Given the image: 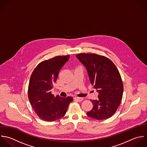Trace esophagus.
<instances>
[{
	"instance_id": "obj_1",
	"label": "esophagus",
	"mask_w": 147,
	"mask_h": 147,
	"mask_svg": "<svg viewBox=\"0 0 147 147\" xmlns=\"http://www.w3.org/2000/svg\"><path fill=\"white\" fill-rule=\"evenodd\" d=\"M74 100H76V101H82L83 100V98H81V97H74Z\"/></svg>"
}]
</instances>
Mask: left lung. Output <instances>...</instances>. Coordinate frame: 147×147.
<instances>
[{"label": "left lung", "mask_w": 147, "mask_h": 147, "mask_svg": "<svg viewBox=\"0 0 147 147\" xmlns=\"http://www.w3.org/2000/svg\"><path fill=\"white\" fill-rule=\"evenodd\" d=\"M77 58L86 67L91 84L98 92V100H90L93 109L87 115L96 120L112 117L123 98L124 86L117 67L108 58L93 53H80Z\"/></svg>", "instance_id": "8db88e82"}]
</instances>
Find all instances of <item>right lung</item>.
<instances>
[{
    "label": "right lung",
    "instance_id": "obj_1",
    "mask_svg": "<svg viewBox=\"0 0 147 147\" xmlns=\"http://www.w3.org/2000/svg\"><path fill=\"white\" fill-rule=\"evenodd\" d=\"M69 55L57 56L40 62L32 71L28 88L29 101L38 116L45 121L59 119L66 114L73 99L54 96L51 89L61 69L69 60Z\"/></svg>",
    "mask_w": 147,
    "mask_h": 147
}]
</instances>
